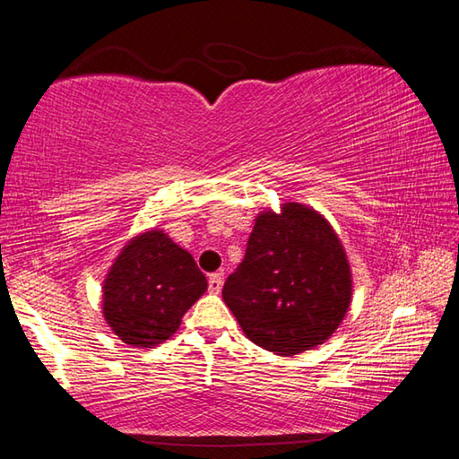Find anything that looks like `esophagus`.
<instances>
[{
    "mask_svg": "<svg viewBox=\"0 0 459 459\" xmlns=\"http://www.w3.org/2000/svg\"><path fill=\"white\" fill-rule=\"evenodd\" d=\"M208 290L212 293H219L222 290V273H212L208 277Z\"/></svg>",
    "mask_w": 459,
    "mask_h": 459,
    "instance_id": "1",
    "label": "esophagus"
}]
</instances>
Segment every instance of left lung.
I'll return each instance as SVG.
<instances>
[{"label": "left lung", "mask_w": 459, "mask_h": 459, "mask_svg": "<svg viewBox=\"0 0 459 459\" xmlns=\"http://www.w3.org/2000/svg\"><path fill=\"white\" fill-rule=\"evenodd\" d=\"M346 253L312 208L283 204L257 216L245 259L227 277L224 304L248 340L293 356L328 340L351 306Z\"/></svg>", "instance_id": "1"}]
</instances>
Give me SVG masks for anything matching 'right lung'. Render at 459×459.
<instances>
[{"instance_id": "right-lung-1", "label": "right lung", "mask_w": 459, "mask_h": 459, "mask_svg": "<svg viewBox=\"0 0 459 459\" xmlns=\"http://www.w3.org/2000/svg\"><path fill=\"white\" fill-rule=\"evenodd\" d=\"M206 291L192 255L161 230L123 248L105 279L103 314L129 346L152 348L178 330L182 316Z\"/></svg>"}]
</instances>
